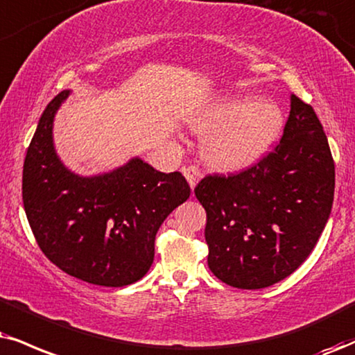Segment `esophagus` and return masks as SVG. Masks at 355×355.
<instances>
[{
  "instance_id": "obj_1",
  "label": "esophagus",
  "mask_w": 355,
  "mask_h": 355,
  "mask_svg": "<svg viewBox=\"0 0 355 355\" xmlns=\"http://www.w3.org/2000/svg\"><path fill=\"white\" fill-rule=\"evenodd\" d=\"M182 174H184L187 182H189L191 189H194L196 184L200 181V176H202V174H200V171L196 168V166H187V168L182 169Z\"/></svg>"
}]
</instances>
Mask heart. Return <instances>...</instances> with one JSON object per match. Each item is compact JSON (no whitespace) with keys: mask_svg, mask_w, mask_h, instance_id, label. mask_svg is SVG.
Segmentation results:
<instances>
[{"mask_svg":"<svg viewBox=\"0 0 355 355\" xmlns=\"http://www.w3.org/2000/svg\"><path fill=\"white\" fill-rule=\"evenodd\" d=\"M204 133L202 155L212 168L243 169L260 161L278 141L284 116L277 102L255 95H224L192 120Z\"/></svg>","mask_w":355,"mask_h":355,"instance_id":"heart-1","label":"heart"}]
</instances>
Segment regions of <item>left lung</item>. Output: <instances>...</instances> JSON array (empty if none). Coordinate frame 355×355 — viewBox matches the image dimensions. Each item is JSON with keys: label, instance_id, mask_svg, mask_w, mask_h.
Listing matches in <instances>:
<instances>
[{"label": "left lung", "instance_id": "obj_1", "mask_svg": "<svg viewBox=\"0 0 355 355\" xmlns=\"http://www.w3.org/2000/svg\"><path fill=\"white\" fill-rule=\"evenodd\" d=\"M283 137L260 163L207 176L196 198L207 212V263L240 290L282 282L313 252L334 200V161L311 105L291 95Z\"/></svg>", "mask_w": 355, "mask_h": 355}]
</instances>
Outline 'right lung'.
I'll list each match as a JSON object with an SVG mask.
<instances>
[{
    "instance_id": "right-lung-1",
    "label": "right lung",
    "mask_w": 355,
    "mask_h": 355,
    "mask_svg": "<svg viewBox=\"0 0 355 355\" xmlns=\"http://www.w3.org/2000/svg\"><path fill=\"white\" fill-rule=\"evenodd\" d=\"M69 95L64 90L51 100L26 153V216L44 255L65 273L98 286H126L148 273L156 232L189 199L191 187L178 171L159 173L138 156L95 176L69 169L52 137Z\"/></svg>"
}]
</instances>
